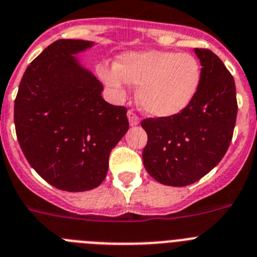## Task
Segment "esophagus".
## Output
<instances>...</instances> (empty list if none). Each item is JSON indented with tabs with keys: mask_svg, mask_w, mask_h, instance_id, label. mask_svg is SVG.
<instances>
[{
	"mask_svg": "<svg viewBox=\"0 0 257 257\" xmlns=\"http://www.w3.org/2000/svg\"><path fill=\"white\" fill-rule=\"evenodd\" d=\"M128 120L129 124L132 125V126H136V125L140 124V117L133 111H128Z\"/></svg>",
	"mask_w": 257,
	"mask_h": 257,
	"instance_id": "obj_1",
	"label": "esophagus"
}]
</instances>
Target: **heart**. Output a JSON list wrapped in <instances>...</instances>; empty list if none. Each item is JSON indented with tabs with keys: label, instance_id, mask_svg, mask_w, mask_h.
Instances as JSON below:
<instances>
[{
	"label": "heart",
	"instance_id": "obj_1",
	"mask_svg": "<svg viewBox=\"0 0 257 257\" xmlns=\"http://www.w3.org/2000/svg\"><path fill=\"white\" fill-rule=\"evenodd\" d=\"M98 74L117 98L128 85L139 86L137 103L154 117H171L184 111L201 83V66L189 53L149 49L128 52L117 64L100 65Z\"/></svg>",
	"mask_w": 257,
	"mask_h": 257
}]
</instances>
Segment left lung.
<instances>
[{
  "instance_id": "1",
  "label": "left lung",
  "mask_w": 257,
  "mask_h": 257,
  "mask_svg": "<svg viewBox=\"0 0 257 257\" xmlns=\"http://www.w3.org/2000/svg\"><path fill=\"white\" fill-rule=\"evenodd\" d=\"M201 64V83L193 102L179 115L145 118L142 159L149 175L171 187H185L212 171L227 152L236 120L235 82L209 49H193Z\"/></svg>"
}]
</instances>
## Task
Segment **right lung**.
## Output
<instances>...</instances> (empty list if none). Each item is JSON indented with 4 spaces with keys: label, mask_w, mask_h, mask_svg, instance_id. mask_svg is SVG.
Masks as SVG:
<instances>
[{
    "label": "right lung",
    "mask_w": 257,
    "mask_h": 257,
    "mask_svg": "<svg viewBox=\"0 0 257 257\" xmlns=\"http://www.w3.org/2000/svg\"><path fill=\"white\" fill-rule=\"evenodd\" d=\"M95 43L61 39L26 69L14 103L18 142L45 182L68 192L96 188L109 153L128 132L124 107L103 99V85L77 55Z\"/></svg>",
    "instance_id": "1"
}]
</instances>
